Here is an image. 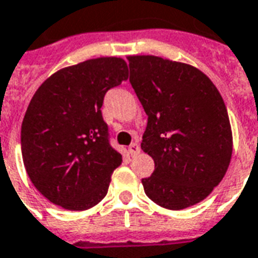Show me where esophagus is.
<instances>
[{
	"mask_svg": "<svg viewBox=\"0 0 258 258\" xmlns=\"http://www.w3.org/2000/svg\"><path fill=\"white\" fill-rule=\"evenodd\" d=\"M130 153H131V155H137L139 154V151H141V149H139V145L138 143H131L128 147Z\"/></svg>",
	"mask_w": 258,
	"mask_h": 258,
	"instance_id": "1",
	"label": "esophagus"
}]
</instances>
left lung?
<instances>
[{"instance_id": "1", "label": "left lung", "mask_w": 258, "mask_h": 258, "mask_svg": "<svg viewBox=\"0 0 258 258\" xmlns=\"http://www.w3.org/2000/svg\"><path fill=\"white\" fill-rule=\"evenodd\" d=\"M130 82L147 115L141 147L154 160L145 194L168 210L200 203L225 177L233 134L225 101L203 72L154 55H131Z\"/></svg>"}]
</instances>
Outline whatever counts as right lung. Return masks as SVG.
<instances>
[{
    "mask_svg": "<svg viewBox=\"0 0 258 258\" xmlns=\"http://www.w3.org/2000/svg\"><path fill=\"white\" fill-rule=\"evenodd\" d=\"M127 78L124 59L101 56L60 69L33 94L21 153L31 181L51 203L84 211L105 198L121 154L109 145L101 107Z\"/></svg>",
    "mask_w": 258,
    "mask_h": 258,
    "instance_id": "add662e5",
    "label": "right lung"
}]
</instances>
